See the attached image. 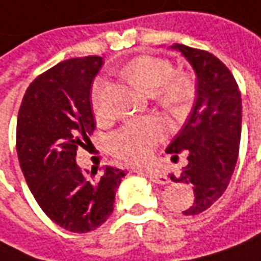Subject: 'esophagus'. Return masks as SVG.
I'll return each instance as SVG.
<instances>
[{
	"label": "esophagus",
	"instance_id": "esophagus-1",
	"mask_svg": "<svg viewBox=\"0 0 261 261\" xmlns=\"http://www.w3.org/2000/svg\"><path fill=\"white\" fill-rule=\"evenodd\" d=\"M147 177L152 180V181H155V183H160V185H167L168 181H170V178L167 176H164L161 173H155V171H150V173H147Z\"/></svg>",
	"mask_w": 261,
	"mask_h": 261
}]
</instances>
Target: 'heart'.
Wrapping results in <instances>:
<instances>
[{
	"mask_svg": "<svg viewBox=\"0 0 261 261\" xmlns=\"http://www.w3.org/2000/svg\"><path fill=\"white\" fill-rule=\"evenodd\" d=\"M122 76L142 91L155 96L156 101L171 112L183 111L193 97V80L186 72H174L173 63L158 56H137L127 62L122 69ZM108 85L105 80H96L91 87V106L97 115L103 114ZM165 127L161 121L153 118L131 121L115 131L109 145L118 158L130 164H143L153 147L162 140Z\"/></svg>",
	"mask_w": 261,
	"mask_h": 261,
	"instance_id": "heart-1",
	"label": "heart"
}]
</instances>
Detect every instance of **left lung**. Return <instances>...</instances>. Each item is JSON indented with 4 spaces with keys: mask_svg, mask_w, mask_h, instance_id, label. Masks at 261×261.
<instances>
[{
    "mask_svg": "<svg viewBox=\"0 0 261 261\" xmlns=\"http://www.w3.org/2000/svg\"><path fill=\"white\" fill-rule=\"evenodd\" d=\"M196 73V101L167 153L178 158L188 153V165L180 176L170 174L176 183L193 186L195 201L183 211L196 216L210 208L227 189L239 153L242 100L232 72L214 54L174 44Z\"/></svg>",
    "mask_w": 261,
    "mask_h": 261,
    "instance_id": "1",
    "label": "left lung"
}]
</instances>
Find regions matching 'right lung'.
Here are the masks:
<instances>
[{"mask_svg":"<svg viewBox=\"0 0 261 261\" xmlns=\"http://www.w3.org/2000/svg\"><path fill=\"white\" fill-rule=\"evenodd\" d=\"M101 65L99 56L57 63L31 83L17 115L16 149L26 183L41 210L76 233L109 219L125 176L115 167L84 173L76 164L78 147L96 128L90 91Z\"/></svg>","mask_w":261,"mask_h":261,"instance_id":"right-lung-1","label":"right lung"}]
</instances>
